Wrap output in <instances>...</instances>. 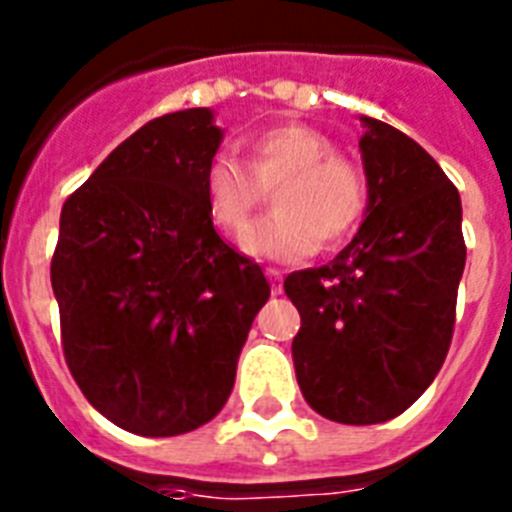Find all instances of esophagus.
<instances>
[{
    "label": "esophagus",
    "instance_id": "obj_1",
    "mask_svg": "<svg viewBox=\"0 0 512 512\" xmlns=\"http://www.w3.org/2000/svg\"><path fill=\"white\" fill-rule=\"evenodd\" d=\"M265 276L271 281V292L273 295H281V281H284V273L279 268H265Z\"/></svg>",
    "mask_w": 512,
    "mask_h": 512
}]
</instances>
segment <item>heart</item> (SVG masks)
<instances>
[{"mask_svg":"<svg viewBox=\"0 0 512 512\" xmlns=\"http://www.w3.org/2000/svg\"><path fill=\"white\" fill-rule=\"evenodd\" d=\"M247 154L249 164L217 154L204 172V196L217 231L241 239L273 191L276 212L249 231V255L297 263L319 244L335 249L356 233L369 207V177L337 154L327 132L305 122L273 124L247 140Z\"/></svg>","mask_w":512,"mask_h":512,"instance_id":"obj_1","label":"heart"}]
</instances>
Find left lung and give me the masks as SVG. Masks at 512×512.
I'll use <instances>...</instances> for the list:
<instances>
[{
  "label": "left lung",
  "mask_w": 512,
  "mask_h": 512,
  "mask_svg": "<svg viewBox=\"0 0 512 512\" xmlns=\"http://www.w3.org/2000/svg\"><path fill=\"white\" fill-rule=\"evenodd\" d=\"M364 124L366 220L332 263L284 279L300 311L292 340L300 390L342 425L393 420L436 380L465 268L452 180L409 135L377 119Z\"/></svg>",
  "instance_id": "left-lung-1"
}]
</instances>
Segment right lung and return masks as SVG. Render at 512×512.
Returning a JSON list of instances; mask_svg holds the SVG:
<instances>
[{"label":"right lung","instance_id":"right-lung-1","mask_svg":"<svg viewBox=\"0 0 512 512\" xmlns=\"http://www.w3.org/2000/svg\"><path fill=\"white\" fill-rule=\"evenodd\" d=\"M220 138L209 108L151 119L60 212L50 279L63 356L84 398L138 436H180L223 409L271 297L209 217Z\"/></svg>","mask_w":512,"mask_h":512}]
</instances>
